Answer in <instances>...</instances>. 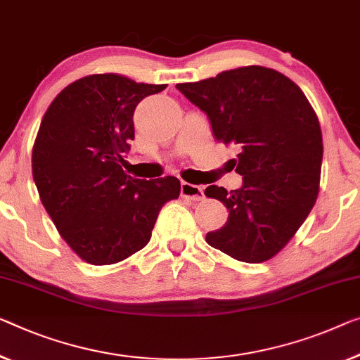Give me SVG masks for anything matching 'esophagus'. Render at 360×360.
Masks as SVG:
<instances>
[{"label": "esophagus", "instance_id": "34e87169", "mask_svg": "<svg viewBox=\"0 0 360 360\" xmlns=\"http://www.w3.org/2000/svg\"><path fill=\"white\" fill-rule=\"evenodd\" d=\"M181 195L191 198V200L194 202H198L203 198V187L194 186L191 184V182H181Z\"/></svg>", "mask_w": 360, "mask_h": 360}]
</instances>
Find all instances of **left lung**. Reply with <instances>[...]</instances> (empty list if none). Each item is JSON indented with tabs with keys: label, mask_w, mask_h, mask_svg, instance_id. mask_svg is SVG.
Wrapping results in <instances>:
<instances>
[{
	"label": "left lung",
	"mask_w": 360,
	"mask_h": 360,
	"mask_svg": "<svg viewBox=\"0 0 360 360\" xmlns=\"http://www.w3.org/2000/svg\"><path fill=\"white\" fill-rule=\"evenodd\" d=\"M176 89L205 111L218 142L239 148L233 162L243 187L205 189L229 212L207 243L248 264L270 260L319 195L323 142L312 105L291 79L264 66L223 71Z\"/></svg>",
	"instance_id": "left-lung-1"
}]
</instances>
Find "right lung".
Masks as SVG:
<instances>
[{
	"label": "right lung",
	"mask_w": 360,
	"mask_h": 360,
	"mask_svg": "<svg viewBox=\"0 0 360 360\" xmlns=\"http://www.w3.org/2000/svg\"><path fill=\"white\" fill-rule=\"evenodd\" d=\"M165 89L92 74L61 90L43 116L32 174L58 233L87 264H117L146 248L162 207L179 197L174 176L136 179L121 166L134 110Z\"/></svg>",
	"instance_id": "right-lung-1"
}]
</instances>
